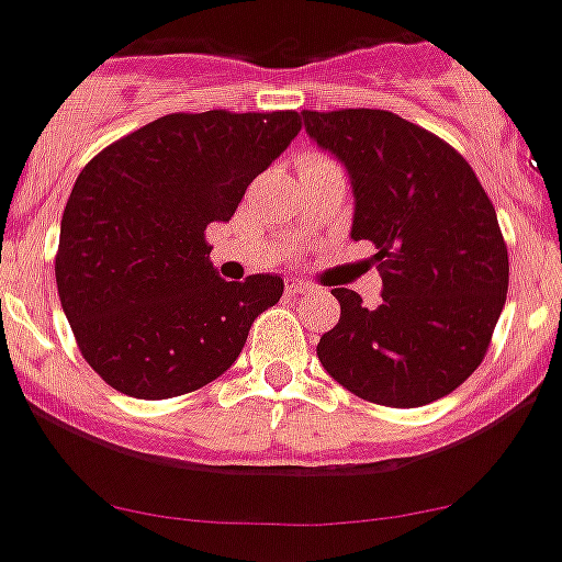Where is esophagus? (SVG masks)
<instances>
[{
    "instance_id": "34e87169",
    "label": "esophagus",
    "mask_w": 562,
    "mask_h": 562,
    "mask_svg": "<svg viewBox=\"0 0 562 562\" xmlns=\"http://www.w3.org/2000/svg\"><path fill=\"white\" fill-rule=\"evenodd\" d=\"M307 291L310 288L304 285L302 280H293V277L291 280H285V293H291V296H299V293H307Z\"/></svg>"
}]
</instances>
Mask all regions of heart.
Here are the masks:
<instances>
[{"mask_svg":"<svg viewBox=\"0 0 562 562\" xmlns=\"http://www.w3.org/2000/svg\"><path fill=\"white\" fill-rule=\"evenodd\" d=\"M310 159H318V156H310Z\"/></svg>","mask_w":562,"mask_h":562,"instance_id":"obj_1","label":"heart"}]
</instances>
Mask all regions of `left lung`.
I'll use <instances>...</instances> for the list:
<instances>
[{
    "label": "left lung",
    "mask_w": 562,
    "mask_h": 562,
    "mask_svg": "<svg viewBox=\"0 0 562 562\" xmlns=\"http://www.w3.org/2000/svg\"><path fill=\"white\" fill-rule=\"evenodd\" d=\"M346 170L353 241H370L381 302L335 288L340 321L318 342L326 373L370 403L414 408L450 395L483 362L508 293V249L472 167L384 109L302 112Z\"/></svg>",
    "instance_id": "left-lung-1"
}]
</instances>
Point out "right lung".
Returning a JSON list of instances; mask_svg holds the SVG:
<instances>
[{"label":"right lung","mask_w":562,"mask_h":562,"mask_svg":"<svg viewBox=\"0 0 562 562\" xmlns=\"http://www.w3.org/2000/svg\"><path fill=\"white\" fill-rule=\"evenodd\" d=\"M299 128L296 112L165 114L79 172L54 271L81 357L109 386L165 401L236 362L285 282L222 280L205 227L231 222Z\"/></svg>","instance_id":"add662e5"}]
</instances>
